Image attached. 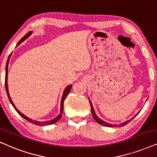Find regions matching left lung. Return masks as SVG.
Here are the masks:
<instances>
[{"instance_id": "obj_1", "label": "left lung", "mask_w": 157, "mask_h": 157, "mask_svg": "<svg viewBox=\"0 0 157 157\" xmlns=\"http://www.w3.org/2000/svg\"><path fill=\"white\" fill-rule=\"evenodd\" d=\"M89 102H90V105H91V113H92V116L94 117V119L95 121H96L97 122V123H98L99 124H100V125H101L107 126V127H114V126H115V125H112V124L107 123H106V122H105V121H101V120L100 118H99V117H97V115H96V113H95L94 110V108H93L92 104H91V101H90V99H89ZM135 116H136V115ZM135 116H134V117H133V118H134V117H135ZM133 118H132V119H133ZM131 121V120H129V121H127L124 122V123H121V124H120V125H116V126H118V127H122V126H124V125H127V124H128V123H129V122Z\"/></svg>"}]
</instances>
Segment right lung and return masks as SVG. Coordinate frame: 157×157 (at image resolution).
I'll return each instance as SVG.
<instances>
[{"label":"right lung","mask_w":157,"mask_h":157,"mask_svg":"<svg viewBox=\"0 0 157 157\" xmlns=\"http://www.w3.org/2000/svg\"><path fill=\"white\" fill-rule=\"evenodd\" d=\"M32 34V32H29L27 34H25L23 37H22L21 40H20V41L18 42L17 44H16V48L17 46H19L20 44L22 42H24V40H26V39H27L29 36L31 35ZM12 54V52L11 54L9 55V58H8V60H7V63H6V77H5V86H6V93H7V95H8V97H9V101H11V105H13V107H14V109H16V111L22 117H24V119L26 120V121H28L30 123H32V124H34V125H40V126H44V125H51V124H53V123H56V122H58L59 120L61 118V117H62V114H63V103H64V100L65 99H66V97H67V95L68 94L69 92L71 91V87H72V85H68V86L66 87V89H65L64 91H63V96H62V98H61V102H60V113L59 114V115L57 116L56 118L52 120V121H45V122H40V121H34V120H32L29 118V117H27L26 116H25L24 115H23L21 112H19L17 108L15 107V105H14V104L13 102V101L11 100V98L10 97V95H9V87H8V83H7V80H8V67H9V59H10V57H11Z\"/></svg>","instance_id":"right-lung-1"}]
</instances>
